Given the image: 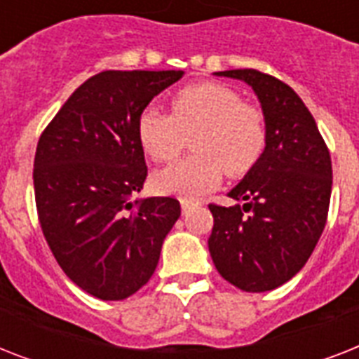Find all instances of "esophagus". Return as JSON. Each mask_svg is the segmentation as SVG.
I'll return each instance as SVG.
<instances>
[{"label":"esophagus","mask_w":359,"mask_h":359,"mask_svg":"<svg viewBox=\"0 0 359 359\" xmlns=\"http://www.w3.org/2000/svg\"><path fill=\"white\" fill-rule=\"evenodd\" d=\"M180 207H182V214H188V210L194 207V203L188 201V199H180Z\"/></svg>","instance_id":"esophagus-1"}]
</instances>
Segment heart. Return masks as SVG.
Instances as JSON below:
<instances>
[{"instance_id": "1", "label": "heart", "mask_w": 359, "mask_h": 359, "mask_svg": "<svg viewBox=\"0 0 359 359\" xmlns=\"http://www.w3.org/2000/svg\"><path fill=\"white\" fill-rule=\"evenodd\" d=\"M171 109H143L137 121L143 151L154 162H171L196 135L191 147L197 156L158 171L152 186L160 194L197 199L219 184L224 169L242 177L266 151L264 114L231 87L210 81L188 86L175 93Z\"/></svg>"}]
</instances>
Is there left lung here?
<instances>
[{
	"label": "left lung",
	"instance_id": "8db88e82",
	"mask_svg": "<svg viewBox=\"0 0 359 359\" xmlns=\"http://www.w3.org/2000/svg\"><path fill=\"white\" fill-rule=\"evenodd\" d=\"M245 81L261 102L268 145L255 168L229 191L244 205H208V251L219 276L245 292L287 283L311 257L328 218L332 158L302 98L255 69L216 72Z\"/></svg>",
	"mask_w": 359,
	"mask_h": 359
}]
</instances>
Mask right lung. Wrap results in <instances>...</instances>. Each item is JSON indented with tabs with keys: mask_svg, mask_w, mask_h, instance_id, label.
<instances>
[{
	"mask_svg": "<svg viewBox=\"0 0 359 359\" xmlns=\"http://www.w3.org/2000/svg\"><path fill=\"white\" fill-rule=\"evenodd\" d=\"M182 70H104L76 89L41 134L35 203L63 272L100 300H124L156 270L180 216L173 197L130 203L147 179L137 121Z\"/></svg>",
	"mask_w": 359,
	"mask_h": 359,
	"instance_id": "obj_1",
	"label": "right lung"
}]
</instances>
